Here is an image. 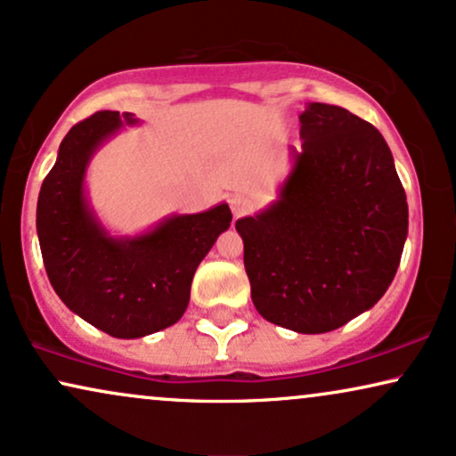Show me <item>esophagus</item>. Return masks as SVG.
Masks as SVG:
<instances>
[{"label": "esophagus", "instance_id": "1", "mask_svg": "<svg viewBox=\"0 0 456 456\" xmlns=\"http://www.w3.org/2000/svg\"><path fill=\"white\" fill-rule=\"evenodd\" d=\"M229 206H232L233 216L238 218V216H241V215H246V212L252 208V202H250V198L240 196V193H238V196L229 198Z\"/></svg>", "mask_w": 456, "mask_h": 456}]
</instances>
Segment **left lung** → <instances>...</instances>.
Instances as JSON below:
<instances>
[{
  "mask_svg": "<svg viewBox=\"0 0 456 456\" xmlns=\"http://www.w3.org/2000/svg\"><path fill=\"white\" fill-rule=\"evenodd\" d=\"M302 148L279 196L235 221L252 302L266 321L327 333L378 305L409 233V206L392 151L371 123L311 102Z\"/></svg>",
  "mask_w": 456,
  "mask_h": 456,
  "instance_id": "left-lung-1",
  "label": "left lung"
}]
</instances>
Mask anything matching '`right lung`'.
I'll return each instance as SVG.
<instances>
[{
    "instance_id": "right-lung-1",
    "label": "right lung",
    "mask_w": 456,
    "mask_h": 456,
    "mask_svg": "<svg viewBox=\"0 0 456 456\" xmlns=\"http://www.w3.org/2000/svg\"><path fill=\"white\" fill-rule=\"evenodd\" d=\"M135 114L95 112L66 133L41 185L37 235L52 288L72 313L112 338L167 330L190 305L191 279L232 224L227 204L173 215L150 232L114 238L91 208L85 175L91 158Z\"/></svg>"
}]
</instances>
